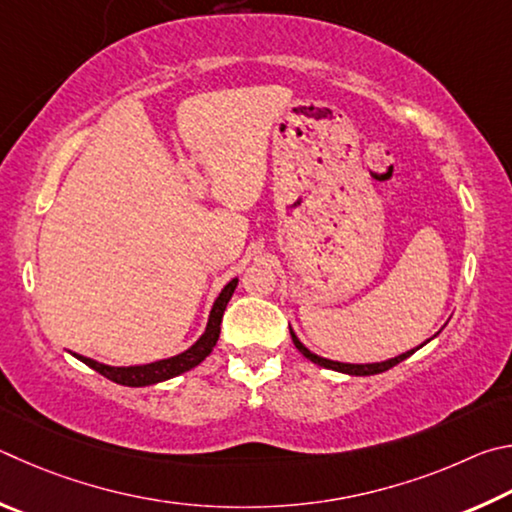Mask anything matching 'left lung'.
I'll return each instance as SVG.
<instances>
[{
  "instance_id": "left-lung-1",
  "label": "left lung",
  "mask_w": 512,
  "mask_h": 512,
  "mask_svg": "<svg viewBox=\"0 0 512 512\" xmlns=\"http://www.w3.org/2000/svg\"><path fill=\"white\" fill-rule=\"evenodd\" d=\"M292 342H294V346H297L303 355L308 357L310 362H315V364H319V366H324V369H333V371L348 373V375H375V373H384V371L393 369V366H396V364H400L402 360H407L409 355H414V353H416V348H414V351H407V353H402V355H398V357H393V360L378 362V364H342V362H330V360H324V357H319V355H315V353H310L308 348L299 342L297 335H294V333H292ZM420 346H423V344H420ZM420 346H418V348H420Z\"/></svg>"
}]
</instances>
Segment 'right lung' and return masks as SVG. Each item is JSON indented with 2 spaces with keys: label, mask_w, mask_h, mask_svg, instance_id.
<instances>
[{
  "label": "right lung",
  "mask_w": 512,
  "mask_h": 512,
  "mask_svg": "<svg viewBox=\"0 0 512 512\" xmlns=\"http://www.w3.org/2000/svg\"><path fill=\"white\" fill-rule=\"evenodd\" d=\"M236 285H238V279H233L231 283L224 285L220 297L213 303V310H211V317H209V324H206L204 335L184 353L168 357V360L143 364V366H107V364L89 360V357H83V355H76V357L80 362H85L89 369H94L96 373L105 375L107 380H112L116 384H123V387H148V384L164 382V380L175 378V375H179V373L191 371L193 366L200 364L204 357L213 351V346L218 344L224 308H227V303L231 299L233 290H236Z\"/></svg>",
  "instance_id": "1"
}]
</instances>
